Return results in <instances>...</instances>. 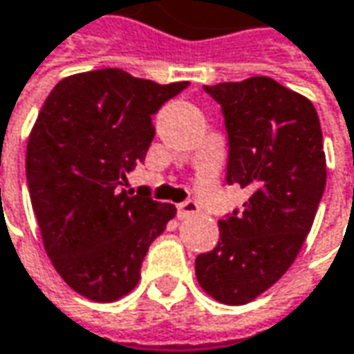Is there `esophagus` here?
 Listing matches in <instances>:
<instances>
[{
    "label": "esophagus",
    "instance_id": "1",
    "mask_svg": "<svg viewBox=\"0 0 354 354\" xmlns=\"http://www.w3.org/2000/svg\"><path fill=\"white\" fill-rule=\"evenodd\" d=\"M196 212L198 204L196 202H192V200H186V202L178 204V216H180V218H188V216H192V214H196Z\"/></svg>",
    "mask_w": 354,
    "mask_h": 354
}]
</instances>
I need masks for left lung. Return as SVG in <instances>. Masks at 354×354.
I'll use <instances>...</instances> for the list:
<instances>
[{
  "label": "left lung",
  "instance_id": "1",
  "mask_svg": "<svg viewBox=\"0 0 354 354\" xmlns=\"http://www.w3.org/2000/svg\"><path fill=\"white\" fill-rule=\"evenodd\" d=\"M228 132L226 182L246 188L244 210L218 220L214 250L198 254L196 279L222 304H246L299 257L315 222L326 158L313 102L268 75L204 86Z\"/></svg>",
  "mask_w": 354,
  "mask_h": 354
}]
</instances>
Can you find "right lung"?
Instances as JSON below:
<instances>
[{
	"mask_svg": "<svg viewBox=\"0 0 354 354\" xmlns=\"http://www.w3.org/2000/svg\"><path fill=\"white\" fill-rule=\"evenodd\" d=\"M188 82L156 84L104 68L55 84L33 124L26 176L53 268L94 302L134 290L152 240L174 204L122 186L154 138L152 115Z\"/></svg>",
	"mask_w": 354,
	"mask_h": 354,
	"instance_id": "1",
	"label": "right lung"
}]
</instances>
